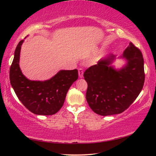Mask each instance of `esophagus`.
I'll return each instance as SVG.
<instances>
[{
	"label": "esophagus",
	"instance_id": "esophagus-1",
	"mask_svg": "<svg viewBox=\"0 0 156 156\" xmlns=\"http://www.w3.org/2000/svg\"><path fill=\"white\" fill-rule=\"evenodd\" d=\"M83 73H84L83 69V68H79V69H78L79 77H80V78H83Z\"/></svg>",
	"mask_w": 156,
	"mask_h": 156
}]
</instances>
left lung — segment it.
Listing matches in <instances>:
<instances>
[{
  "label": "left lung",
  "instance_id": "1",
  "mask_svg": "<svg viewBox=\"0 0 156 156\" xmlns=\"http://www.w3.org/2000/svg\"><path fill=\"white\" fill-rule=\"evenodd\" d=\"M122 57L127 64L118 71L109 66L114 59V56L111 55L84 72L87 83V101L97 114L105 116L125 112L143 87L145 74L140 50L131 42Z\"/></svg>",
  "mask_w": 156,
  "mask_h": 156
}]
</instances>
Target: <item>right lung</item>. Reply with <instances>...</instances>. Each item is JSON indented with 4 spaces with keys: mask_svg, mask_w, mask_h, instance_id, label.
Segmentation results:
<instances>
[{
    "mask_svg": "<svg viewBox=\"0 0 156 156\" xmlns=\"http://www.w3.org/2000/svg\"><path fill=\"white\" fill-rule=\"evenodd\" d=\"M23 41L19 42L15 50L9 70L10 83L18 98L31 112L36 115L55 114L61 109L69 89L78 79V70H61L45 81L28 80L19 67L20 52Z\"/></svg>",
    "mask_w": 156,
    "mask_h": 156,
    "instance_id": "add662e5",
    "label": "right lung"
}]
</instances>
